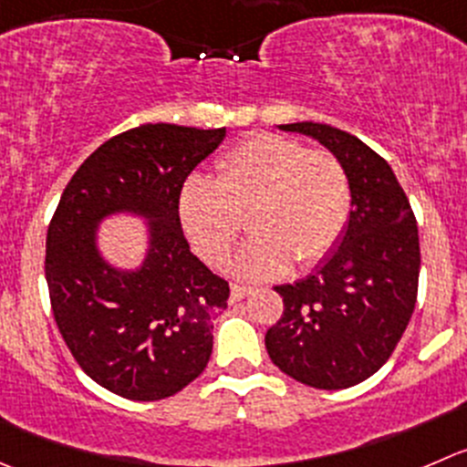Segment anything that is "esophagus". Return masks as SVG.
I'll list each match as a JSON object with an SVG mask.
<instances>
[{"mask_svg":"<svg viewBox=\"0 0 467 467\" xmlns=\"http://www.w3.org/2000/svg\"><path fill=\"white\" fill-rule=\"evenodd\" d=\"M251 292H253L251 287H244V285H233V287H230V303L242 301V298L248 296Z\"/></svg>","mask_w":467,"mask_h":467,"instance_id":"esophagus-1","label":"esophagus"}]
</instances>
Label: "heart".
<instances>
[{
  "instance_id": "obj_1",
  "label": "heart",
  "mask_w": 467,
  "mask_h": 467,
  "mask_svg": "<svg viewBox=\"0 0 467 467\" xmlns=\"http://www.w3.org/2000/svg\"><path fill=\"white\" fill-rule=\"evenodd\" d=\"M351 214V182L328 150L301 141L257 134L239 143L216 166L214 182L192 178L180 192V221L193 251L221 269L242 234L234 271L248 280L285 274L289 260L312 266L324 260Z\"/></svg>"
}]
</instances>
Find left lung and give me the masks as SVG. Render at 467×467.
<instances>
[{
	"label": "left lung",
	"mask_w": 467,
	"mask_h": 467,
	"mask_svg": "<svg viewBox=\"0 0 467 467\" xmlns=\"http://www.w3.org/2000/svg\"><path fill=\"white\" fill-rule=\"evenodd\" d=\"M324 143L351 182L342 244L294 285H278L285 310L266 330L269 358L287 377L342 390L386 365L418 301L420 234L410 202L381 155L337 128L280 125Z\"/></svg>",
	"instance_id": "8db88e82"
}]
</instances>
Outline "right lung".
<instances>
[{
	"label": "right lung",
	"mask_w": 467,
	"mask_h": 467,
	"mask_svg": "<svg viewBox=\"0 0 467 467\" xmlns=\"http://www.w3.org/2000/svg\"><path fill=\"white\" fill-rule=\"evenodd\" d=\"M225 128L148 123L104 141L66 184L47 228L45 278L72 358L98 386L132 401H160L201 377L228 280L189 248L180 223L184 180L223 141ZM150 215L147 265L120 275L94 251L102 215Z\"/></svg>",
	"instance_id": "1"
}]
</instances>
